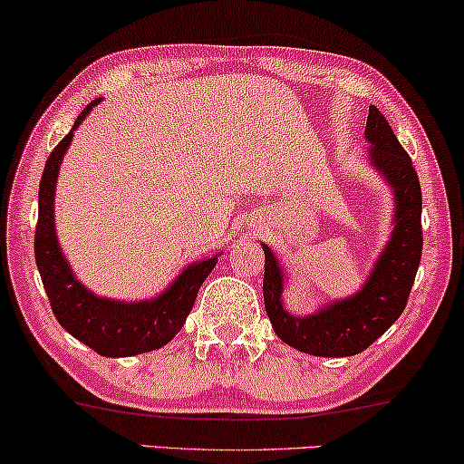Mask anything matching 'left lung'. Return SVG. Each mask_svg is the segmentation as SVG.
I'll use <instances>...</instances> for the list:
<instances>
[{
  "label": "left lung",
  "mask_w": 464,
  "mask_h": 464,
  "mask_svg": "<svg viewBox=\"0 0 464 464\" xmlns=\"http://www.w3.org/2000/svg\"><path fill=\"white\" fill-rule=\"evenodd\" d=\"M365 139L372 167L395 194V227L361 291L335 300L314 314L294 316L283 306V270L268 245H262L264 304L278 338L314 357H353L372 346L408 304L422 256V192L408 151L378 111L370 107Z\"/></svg>",
  "instance_id": "left-lung-1"
}]
</instances>
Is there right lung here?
Listing matches in <instances>:
<instances>
[{"instance_id":"add662e5","label":"right lung","mask_w":464,"mask_h":464,"mask_svg":"<svg viewBox=\"0 0 464 464\" xmlns=\"http://www.w3.org/2000/svg\"><path fill=\"white\" fill-rule=\"evenodd\" d=\"M101 99L88 103L73 129L50 151L40 181L35 227V262L50 308L63 329L103 357H132L170 342L186 323L200 285L211 275L218 256L188 266L164 294L143 302H116L88 291L69 268L54 230V186L73 130Z\"/></svg>"}]
</instances>
